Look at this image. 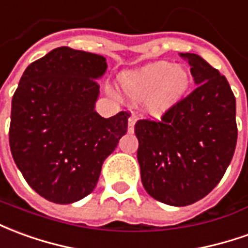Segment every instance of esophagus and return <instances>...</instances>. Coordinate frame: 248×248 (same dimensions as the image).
Segmentation results:
<instances>
[{
	"label": "esophagus",
	"mask_w": 248,
	"mask_h": 248,
	"mask_svg": "<svg viewBox=\"0 0 248 248\" xmlns=\"http://www.w3.org/2000/svg\"><path fill=\"white\" fill-rule=\"evenodd\" d=\"M136 116L135 115H131L129 116V119H128V132L129 133H133L135 131V124H136Z\"/></svg>",
	"instance_id": "esophagus-1"
}]
</instances>
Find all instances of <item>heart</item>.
Returning a JSON list of instances; mask_svg holds the SVG:
<instances>
[{"label":"heart","instance_id":"b5f03b06","mask_svg":"<svg viewBox=\"0 0 248 248\" xmlns=\"http://www.w3.org/2000/svg\"><path fill=\"white\" fill-rule=\"evenodd\" d=\"M119 85L131 100L145 99V110L159 117L183 100L191 76L183 65L154 62L120 75Z\"/></svg>","mask_w":248,"mask_h":248}]
</instances>
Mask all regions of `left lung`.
Instances as JSON below:
<instances>
[{
	"label": "left lung",
	"mask_w": 248,
	"mask_h": 248,
	"mask_svg": "<svg viewBox=\"0 0 248 248\" xmlns=\"http://www.w3.org/2000/svg\"><path fill=\"white\" fill-rule=\"evenodd\" d=\"M188 61L198 87L161 120L135 124L141 183L154 199L183 207L203 199L232 160L236 101L227 78L194 53Z\"/></svg>",
	"instance_id": "left-lung-1"
}]
</instances>
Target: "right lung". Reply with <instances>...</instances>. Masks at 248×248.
I'll use <instances>...</instances> for the list:
<instances>
[{
    "label": "right lung",
    "mask_w": 248,
    "mask_h": 248,
    "mask_svg": "<svg viewBox=\"0 0 248 248\" xmlns=\"http://www.w3.org/2000/svg\"><path fill=\"white\" fill-rule=\"evenodd\" d=\"M105 57L68 46L31 62L12 100L10 151L26 183L49 202L71 204L92 192L101 166L127 133L129 112L94 110Z\"/></svg>",
    "instance_id": "add662e5"
}]
</instances>
